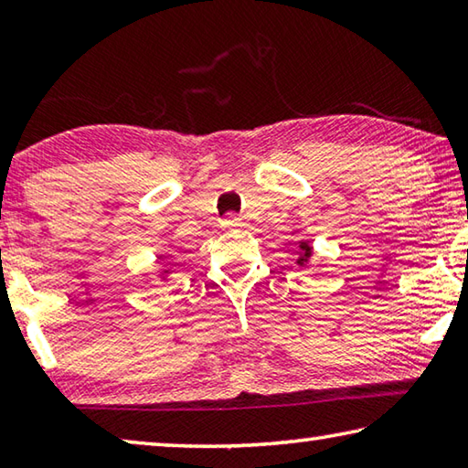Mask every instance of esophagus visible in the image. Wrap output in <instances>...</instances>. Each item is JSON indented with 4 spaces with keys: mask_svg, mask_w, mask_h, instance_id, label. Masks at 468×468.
<instances>
[{
    "mask_svg": "<svg viewBox=\"0 0 468 468\" xmlns=\"http://www.w3.org/2000/svg\"><path fill=\"white\" fill-rule=\"evenodd\" d=\"M245 220L237 215H227L223 218V229H243Z\"/></svg>",
    "mask_w": 468,
    "mask_h": 468,
    "instance_id": "obj_1",
    "label": "esophagus"
}]
</instances>
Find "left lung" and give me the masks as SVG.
Masks as SVG:
<instances>
[{
    "label": "left lung",
    "instance_id": "8db88e82",
    "mask_svg": "<svg viewBox=\"0 0 468 468\" xmlns=\"http://www.w3.org/2000/svg\"><path fill=\"white\" fill-rule=\"evenodd\" d=\"M297 250H299V256L295 260V264L299 268H307V266H310V262H312V256H314L312 243L305 241V239H301V241H297Z\"/></svg>",
    "mask_w": 468,
    "mask_h": 468
}]
</instances>
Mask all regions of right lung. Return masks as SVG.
<instances>
[{"mask_svg":"<svg viewBox=\"0 0 468 468\" xmlns=\"http://www.w3.org/2000/svg\"><path fill=\"white\" fill-rule=\"evenodd\" d=\"M173 266H176V264H171V262H167V264H163L161 268H158V279H161L163 282H167L169 281V276L173 274Z\"/></svg>","mask_w":468,"mask_h":468,"instance_id":"add662e5","label":"right lung"}]
</instances>
